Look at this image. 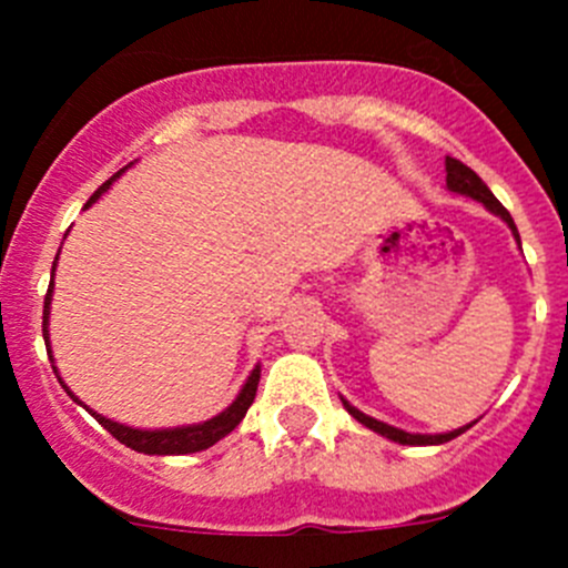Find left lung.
<instances>
[{
	"instance_id": "8db88e82",
	"label": "left lung",
	"mask_w": 568,
	"mask_h": 568,
	"mask_svg": "<svg viewBox=\"0 0 568 568\" xmlns=\"http://www.w3.org/2000/svg\"><path fill=\"white\" fill-rule=\"evenodd\" d=\"M446 187L453 190V193L469 195V199H475V202L484 204L486 210H491V213H495V215H500V219H504V222L509 224L511 235H515V239H518V244H520L518 227H515V222H511L509 210H506L504 204H500L498 199L491 195V190L486 187L484 182H480V175L475 173V170L466 168V164L458 162V159H449V155H446ZM341 400H344V398H341ZM344 409H346V413H349V415H353V418L358 420V424L369 426L373 433L384 435V438L395 440V444H404V446H435V444H446V440L458 438L460 433H466V429H469V426L475 424V420H471V424H466V426H460V429H453V433H444V435H415V433H404V429H398V426L384 424V420L369 418V415H364V413H361V409H355V406L349 404V400H344Z\"/></svg>"
}]
</instances>
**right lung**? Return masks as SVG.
Returning <instances> with one entry per match:
<instances>
[{
	"mask_svg": "<svg viewBox=\"0 0 568 568\" xmlns=\"http://www.w3.org/2000/svg\"><path fill=\"white\" fill-rule=\"evenodd\" d=\"M124 173V168L119 170L115 175H110L108 182L102 184V187L97 190V193L90 195V202L84 204V207H90V204L97 202L99 195L104 193V190L110 187V184L119 179V175ZM59 261V255H57ZM53 270H57V264H53ZM50 295H53V278H50V287H48V295H44V313H42V335H44V346H50L48 341V318H50ZM53 358V355H50ZM59 378V375H57ZM258 378H261V366H255L253 373H250L247 384L241 386L239 398L233 400V404L224 409V413H219L215 418L204 420V424H190V426H175V429H133V426H124V424H115V420L104 418V415H97L93 409H88V413H93V418L99 420V424L108 429L110 435H113L119 444L130 446V449H135V453H144V455H190V453H202V449H207V446H213L215 440H222L224 435H230L235 429V426L241 424V418L247 415L250 404H253L255 398V389H258ZM59 384L64 386V381L59 378ZM68 389V386H64ZM68 395L77 404H82V400L77 398V395L70 393Z\"/></svg>",
	"mask_w": 568,
	"mask_h": 568,
	"instance_id": "obj_1",
	"label": "right lung"
}]
</instances>
